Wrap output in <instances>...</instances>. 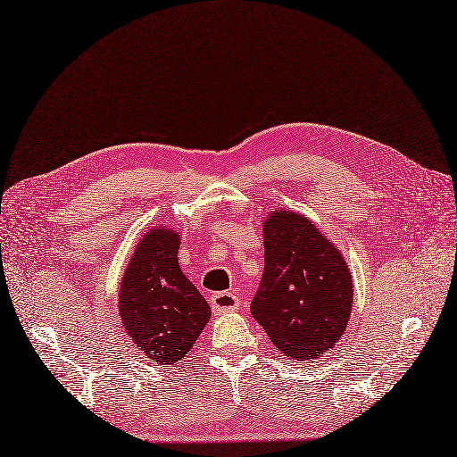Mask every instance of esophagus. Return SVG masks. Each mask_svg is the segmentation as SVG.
<instances>
[{
    "instance_id": "esophagus-1",
    "label": "esophagus",
    "mask_w": 457,
    "mask_h": 457,
    "mask_svg": "<svg viewBox=\"0 0 457 457\" xmlns=\"http://www.w3.org/2000/svg\"><path fill=\"white\" fill-rule=\"evenodd\" d=\"M211 307L214 314H226L239 307V299L231 292H216L211 295Z\"/></svg>"
}]
</instances>
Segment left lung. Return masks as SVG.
I'll return each mask as SVG.
<instances>
[{
  "mask_svg": "<svg viewBox=\"0 0 457 457\" xmlns=\"http://www.w3.org/2000/svg\"><path fill=\"white\" fill-rule=\"evenodd\" d=\"M265 269L252 316L292 360L311 361L335 346L352 311L350 269L307 216L273 211L263 224Z\"/></svg>",
  "mask_w": 457,
  "mask_h": 457,
  "instance_id": "left-lung-1",
  "label": "left lung"
}]
</instances>
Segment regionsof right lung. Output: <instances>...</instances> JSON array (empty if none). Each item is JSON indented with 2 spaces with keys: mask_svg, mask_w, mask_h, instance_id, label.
<instances>
[{
  "mask_svg": "<svg viewBox=\"0 0 457 457\" xmlns=\"http://www.w3.org/2000/svg\"><path fill=\"white\" fill-rule=\"evenodd\" d=\"M179 235L152 228L135 246L118 295L129 341L163 367L190 352L211 318L209 303L179 265Z\"/></svg>",
  "mask_w": 457,
  "mask_h": 457,
  "instance_id": "add662e5",
  "label": "right lung"
}]
</instances>
